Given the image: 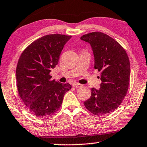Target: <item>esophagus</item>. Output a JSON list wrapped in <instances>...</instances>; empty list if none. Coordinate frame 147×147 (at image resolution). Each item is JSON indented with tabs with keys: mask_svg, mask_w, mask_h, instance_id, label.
I'll list each match as a JSON object with an SVG mask.
<instances>
[{
	"mask_svg": "<svg viewBox=\"0 0 147 147\" xmlns=\"http://www.w3.org/2000/svg\"><path fill=\"white\" fill-rule=\"evenodd\" d=\"M73 86L75 87V88H81V87L82 86V85H81V84H79V83H74L73 84Z\"/></svg>",
	"mask_w": 147,
	"mask_h": 147,
	"instance_id": "1",
	"label": "esophagus"
}]
</instances>
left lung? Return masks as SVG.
I'll use <instances>...</instances> for the list:
<instances>
[{
  "mask_svg": "<svg viewBox=\"0 0 147 147\" xmlns=\"http://www.w3.org/2000/svg\"><path fill=\"white\" fill-rule=\"evenodd\" d=\"M82 40L90 45L94 55V68L101 71L100 88H91V96L84 102L94 115L108 114L117 109L127 95L130 66L127 53L114 38L95 32L83 35Z\"/></svg>",
  "mask_w": 147,
  "mask_h": 147,
  "instance_id": "obj_1",
  "label": "left lung"
}]
</instances>
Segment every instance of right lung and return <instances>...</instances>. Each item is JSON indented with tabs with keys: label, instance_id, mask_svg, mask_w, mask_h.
I'll use <instances>...</instances> for the list:
<instances>
[{
	"label": "right lung",
	"instance_id": "obj_1",
	"mask_svg": "<svg viewBox=\"0 0 147 147\" xmlns=\"http://www.w3.org/2000/svg\"><path fill=\"white\" fill-rule=\"evenodd\" d=\"M71 37L61 34L43 36L30 44L18 61L16 79L19 96L29 111L38 117H51L58 111L64 94L71 88L69 83L51 80L50 75Z\"/></svg>",
	"mask_w": 147,
	"mask_h": 147
}]
</instances>
